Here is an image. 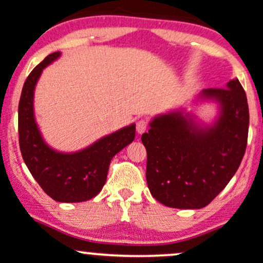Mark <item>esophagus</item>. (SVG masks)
I'll return each mask as SVG.
<instances>
[{"label": "esophagus", "mask_w": 263, "mask_h": 263, "mask_svg": "<svg viewBox=\"0 0 263 263\" xmlns=\"http://www.w3.org/2000/svg\"><path fill=\"white\" fill-rule=\"evenodd\" d=\"M147 126H148V123H147L145 120H140V121H138L137 125H136V129H137L138 134L142 135L143 132H145L146 129H147Z\"/></svg>", "instance_id": "34e87169"}]
</instances>
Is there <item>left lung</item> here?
Wrapping results in <instances>:
<instances>
[{"instance_id": "1", "label": "left lung", "mask_w": 263, "mask_h": 263, "mask_svg": "<svg viewBox=\"0 0 263 263\" xmlns=\"http://www.w3.org/2000/svg\"><path fill=\"white\" fill-rule=\"evenodd\" d=\"M200 99L220 105L212 126L201 127L192 115L175 111L155 117L141 137L149 192L172 209L207 206L230 182L246 151L250 114L239 81L203 89Z\"/></svg>"}]
</instances>
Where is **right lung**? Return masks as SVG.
<instances>
[{
	"instance_id": "obj_1",
	"label": "right lung",
	"mask_w": 263,
	"mask_h": 263,
	"mask_svg": "<svg viewBox=\"0 0 263 263\" xmlns=\"http://www.w3.org/2000/svg\"><path fill=\"white\" fill-rule=\"evenodd\" d=\"M60 56L61 52L48 54L25 81L18 103L20 148L31 175L51 198L57 202H83L102 190L111 160L135 140L136 125L123 127L79 152L63 154L51 148L34 120L33 95L43 68Z\"/></svg>"
}]
</instances>
